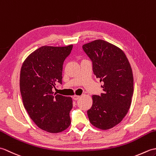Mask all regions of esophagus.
Wrapping results in <instances>:
<instances>
[{"label": "esophagus", "instance_id": "34e87169", "mask_svg": "<svg viewBox=\"0 0 156 156\" xmlns=\"http://www.w3.org/2000/svg\"><path fill=\"white\" fill-rule=\"evenodd\" d=\"M80 98V96H79V95H74V96H73V99H74V100H75V101L78 100V99Z\"/></svg>", "mask_w": 156, "mask_h": 156}]
</instances>
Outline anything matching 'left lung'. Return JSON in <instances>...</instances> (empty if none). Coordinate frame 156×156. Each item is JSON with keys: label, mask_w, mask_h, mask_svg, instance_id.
I'll use <instances>...</instances> for the list:
<instances>
[{"label": "left lung", "mask_w": 156, "mask_h": 156, "mask_svg": "<svg viewBox=\"0 0 156 156\" xmlns=\"http://www.w3.org/2000/svg\"><path fill=\"white\" fill-rule=\"evenodd\" d=\"M82 48L92 61L96 77L104 82L101 85L103 93L92 96L88 117L95 127L107 130L121 122L130 108L133 71L124 51L111 43L96 39L84 44Z\"/></svg>", "instance_id": "1"}]
</instances>
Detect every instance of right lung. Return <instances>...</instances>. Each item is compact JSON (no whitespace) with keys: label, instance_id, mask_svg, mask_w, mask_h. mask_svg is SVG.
Wrapping results in <instances>:
<instances>
[{"label":"right lung","instance_id":"1","mask_svg":"<svg viewBox=\"0 0 156 156\" xmlns=\"http://www.w3.org/2000/svg\"><path fill=\"white\" fill-rule=\"evenodd\" d=\"M72 46H42L27 56L21 69L24 107L35 125L49 133H60L71 123L72 98L54 94L52 88L62 84L63 64Z\"/></svg>","mask_w":156,"mask_h":156}]
</instances>
